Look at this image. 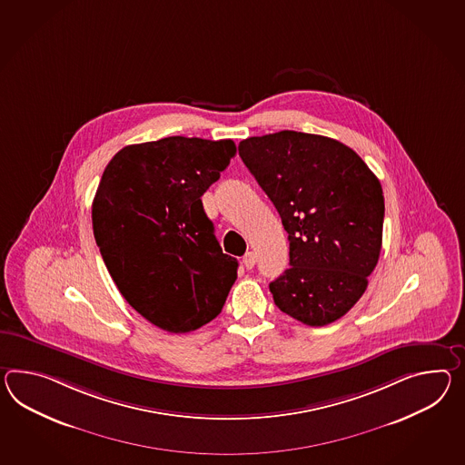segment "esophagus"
Listing matches in <instances>:
<instances>
[{"label":"esophagus","mask_w":465,"mask_h":465,"mask_svg":"<svg viewBox=\"0 0 465 465\" xmlns=\"http://www.w3.org/2000/svg\"><path fill=\"white\" fill-rule=\"evenodd\" d=\"M255 262H257V255H255L253 252H247V253L243 255V265H245L249 271L250 269H253Z\"/></svg>","instance_id":"esophagus-1"}]
</instances>
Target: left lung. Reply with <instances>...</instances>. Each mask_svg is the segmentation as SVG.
Wrapping results in <instances>:
<instances>
[{
  "instance_id": "obj_1",
  "label": "left lung",
  "mask_w": 465,
  "mask_h": 465,
  "mask_svg": "<svg viewBox=\"0 0 465 465\" xmlns=\"http://www.w3.org/2000/svg\"><path fill=\"white\" fill-rule=\"evenodd\" d=\"M238 154L289 233L291 267L269 285L275 306L307 326L338 321L380 259V180L346 144L297 131L243 139Z\"/></svg>"
}]
</instances>
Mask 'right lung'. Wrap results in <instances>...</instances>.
Segmentation results:
<instances>
[{"label":"right lung","mask_w":465,"mask_h":465,"mask_svg":"<svg viewBox=\"0 0 465 465\" xmlns=\"http://www.w3.org/2000/svg\"><path fill=\"white\" fill-rule=\"evenodd\" d=\"M237 148L232 139L171 136L121 149L92 203L104 263L129 306L168 332L215 319L237 281L202 203Z\"/></svg>","instance_id":"1"}]
</instances>
